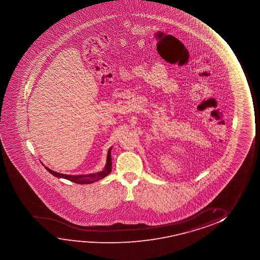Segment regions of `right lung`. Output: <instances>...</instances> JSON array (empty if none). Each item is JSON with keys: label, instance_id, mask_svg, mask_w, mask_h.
Returning a JSON list of instances; mask_svg holds the SVG:
<instances>
[{"label": "right lung", "instance_id": "add662e5", "mask_svg": "<svg viewBox=\"0 0 260 260\" xmlns=\"http://www.w3.org/2000/svg\"><path fill=\"white\" fill-rule=\"evenodd\" d=\"M113 147H110L107 152V164L106 166L104 168V170L100 172L96 173H91V174L88 175H67L62 174V173H58L56 171H51L49 168L45 167L47 171L50 172V174L53 175L55 177L59 178H64L68 179L70 181L74 182V183H77V184H91L94 182L99 181L100 179L107 177V175L110 173L112 171V157H111V150Z\"/></svg>", "mask_w": 260, "mask_h": 260}]
</instances>
